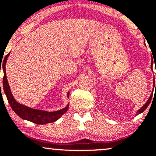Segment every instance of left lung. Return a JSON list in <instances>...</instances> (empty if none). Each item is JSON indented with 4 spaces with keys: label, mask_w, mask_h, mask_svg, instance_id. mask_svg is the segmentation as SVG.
Listing matches in <instances>:
<instances>
[{
    "label": "left lung",
    "mask_w": 156,
    "mask_h": 156,
    "mask_svg": "<svg viewBox=\"0 0 156 156\" xmlns=\"http://www.w3.org/2000/svg\"><path fill=\"white\" fill-rule=\"evenodd\" d=\"M153 61L152 60V65H153ZM152 65H151V69H152V67H153V66H152ZM154 79H155V78H154ZM154 79H153V81H154V82H153V84H154V85H155V87H156V83H155V80H154ZM152 97H153V93H152V94H150L149 99H148L147 101L146 102L145 104L143 105V106L141 107V108L140 109H139V110L137 111L136 114V115H138V114H141V113H142L143 112H144V110H145V109H146L147 108V106H148V105H149V104L150 103V101H151Z\"/></svg>",
    "instance_id": "8db88e82"
}]
</instances>
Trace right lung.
Here are the masks:
<instances>
[{"mask_svg":"<svg viewBox=\"0 0 156 156\" xmlns=\"http://www.w3.org/2000/svg\"><path fill=\"white\" fill-rule=\"evenodd\" d=\"M9 54L5 56L4 60L3 62V90H4L5 94H6L7 100H8L10 106L12 107V110L15 112L20 117L23 119H26L32 122L36 123L38 125H44L47 123L53 122L58 120L59 118L65 112H67L69 108V104H68L65 108L61 109V110L56 111V112H48L45 111L38 110V109H34L27 107L26 105H23L20 103H17L14 98L11 92L9 85L8 80L6 78V63L7 58L9 57ZM1 86V83H0ZM69 92L67 93V97L69 98Z\"/></svg>","mask_w":156,"mask_h":156,"instance_id":"right-lung-1","label":"right lung"}]
</instances>
